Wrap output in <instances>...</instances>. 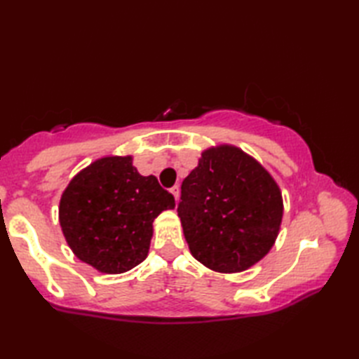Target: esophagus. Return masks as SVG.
<instances>
[{
  "mask_svg": "<svg viewBox=\"0 0 359 359\" xmlns=\"http://www.w3.org/2000/svg\"><path fill=\"white\" fill-rule=\"evenodd\" d=\"M170 191H171V194L174 196V199L177 201V199H179V193H180V187H179V185H174V187L170 189Z\"/></svg>",
  "mask_w": 359,
  "mask_h": 359,
  "instance_id": "esophagus-1",
  "label": "esophagus"
}]
</instances>
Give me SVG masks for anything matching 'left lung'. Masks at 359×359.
Segmentation results:
<instances>
[{
  "instance_id": "obj_1",
  "label": "left lung",
  "mask_w": 359,
  "mask_h": 359,
  "mask_svg": "<svg viewBox=\"0 0 359 359\" xmlns=\"http://www.w3.org/2000/svg\"><path fill=\"white\" fill-rule=\"evenodd\" d=\"M177 212L197 261L219 273H239L274 245L284 205L278 184L257 160L220 144L205 149L182 182Z\"/></svg>"
}]
</instances>
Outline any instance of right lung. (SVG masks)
Returning a JSON list of instances; mask_svg holds the SVG:
<instances>
[{
  "mask_svg": "<svg viewBox=\"0 0 359 359\" xmlns=\"http://www.w3.org/2000/svg\"><path fill=\"white\" fill-rule=\"evenodd\" d=\"M175 207L154 175L139 174L131 156H109L81 170L60 199L67 245L81 262L108 274L134 269L148 256L152 222Z\"/></svg>",
  "mask_w": 359,
  "mask_h": 359,
  "instance_id": "1",
  "label": "right lung"
}]
</instances>
